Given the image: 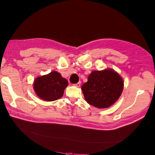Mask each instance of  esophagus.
<instances>
[{"label":"esophagus","instance_id":"esophagus-1","mask_svg":"<svg viewBox=\"0 0 155 155\" xmlns=\"http://www.w3.org/2000/svg\"><path fill=\"white\" fill-rule=\"evenodd\" d=\"M73 85H74V87H79L81 86V82H78V83H76V84H74Z\"/></svg>","mask_w":155,"mask_h":155}]
</instances>
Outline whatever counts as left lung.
Wrapping results in <instances>:
<instances>
[{"label": "left lung", "mask_w": 155, "mask_h": 155, "mask_svg": "<svg viewBox=\"0 0 155 155\" xmlns=\"http://www.w3.org/2000/svg\"><path fill=\"white\" fill-rule=\"evenodd\" d=\"M123 81L110 69L93 71L81 88L88 104L98 108H108L116 102L123 92Z\"/></svg>", "instance_id": "1"}]
</instances>
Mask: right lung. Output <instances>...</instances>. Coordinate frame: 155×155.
<instances>
[{
    "instance_id": "obj_1",
    "label": "right lung",
    "mask_w": 155,
    "mask_h": 155,
    "mask_svg": "<svg viewBox=\"0 0 155 155\" xmlns=\"http://www.w3.org/2000/svg\"><path fill=\"white\" fill-rule=\"evenodd\" d=\"M34 89L38 96L46 101H53L62 97L68 81L58 72H51L35 79Z\"/></svg>"
}]
</instances>
